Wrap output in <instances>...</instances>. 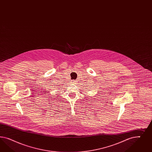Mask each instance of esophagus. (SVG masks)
Wrapping results in <instances>:
<instances>
[{"label": "esophagus", "instance_id": "esophagus-1", "mask_svg": "<svg viewBox=\"0 0 152 152\" xmlns=\"http://www.w3.org/2000/svg\"><path fill=\"white\" fill-rule=\"evenodd\" d=\"M73 81V83H75V82H76V81H75V80H74V81Z\"/></svg>", "mask_w": 152, "mask_h": 152}]
</instances>
